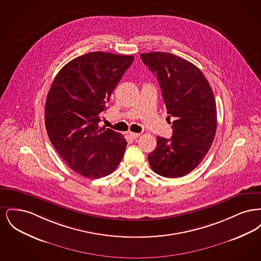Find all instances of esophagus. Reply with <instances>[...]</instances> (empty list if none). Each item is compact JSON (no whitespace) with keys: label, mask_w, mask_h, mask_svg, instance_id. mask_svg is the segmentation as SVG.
<instances>
[{"label":"esophagus","mask_w":261,"mask_h":261,"mask_svg":"<svg viewBox=\"0 0 261 261\" xmlns=\"http://www.w3.org/2000/svg\"><path fill=\"white\" fill-rule=\"evenodd\" d=\"M129 135H130V137H131L132 139H137V138L140 137V134L134 133V132H129Z\"/></svg>","instance_id":"esophagus-1"}]
</instances>
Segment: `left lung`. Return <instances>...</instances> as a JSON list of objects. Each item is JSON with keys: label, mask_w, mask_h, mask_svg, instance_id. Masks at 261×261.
Listing matches in <instances>:
<instances>
[{"label": "left lung", "mask_w": 261, "mask_h": 261, "mask_svg": "<svg viewBox=\"0 0 261 261\" xmlns=\"http://www.w3.org/2000/svg\"><path fill=\"white\" fill-rule=\"evenodd\" d=\"M156 76L167 113L173 117L171 139L156 137V148L148 156L151 169L167 178L194 170L214 140L216 102L207 79L195 64L170 53L140 55Z\"/></svg>", "instance_id": "8db88e82"}]
</instances>
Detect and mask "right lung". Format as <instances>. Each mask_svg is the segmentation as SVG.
Segmentation results:
<instances>
[{
	"label": "right lung",
	"instance_id": "add662e5",
	"mask_svg": "<svg viewBox=\"0 0 261 261\" xmlns=\"http://www.w3.org/2000/svg\"><path fill=\"white\" fill-rule=\"evenodd\" d=\"M133 61V56L93 51L66 63L55 77L46 99L45 124L50 143L76 173L101 178L121 162L124 137L99 122Z\"/></svg>",
	"mask_w": 261,
	"mask_h": 261
}]
</instances>
